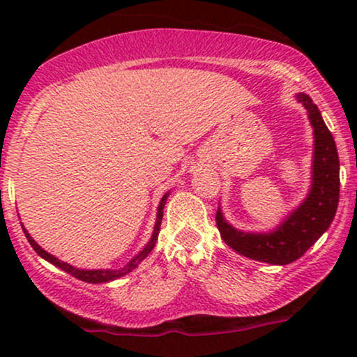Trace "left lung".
Listing matches in <instances>:
<instances>
[{"instance_id":"left-lung-1","label":"left lung","mask_w":357,"mask_h":357,"mask_svg":"<svg viewBox=\"0 0 357 357\" xmlns=\"http://www.w3.org/2000/svg\"><path fill=\"white\" fill-rule=\"evenodd\" d=\"M297 102L307 109L314 129L312 184L301 206L268 233L241 231L225 220L218 208L216 225L221 238L240 255L272 265H287L301 258L331 227L339 203V155L333 134L305 93H297Z\"/></svg>"}]
</instances>
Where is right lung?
<instances>
[{"mask_svg":"<svg viewBox=\"0 0 357 357\" xmlns=\"http://www.w3.org/2000/svg\"><path fill=\"white\" fill-rule=\"evenodd\" d=\"M167 196H169V192H166V195L162 196V198H161V202H159V206H158V216H155L154 231H153V236H151V240L147 241L146 247L142 248L141 252H139L137 255L134 257L132 260L129 261V264L124 265V267L119 268V270H110V268H100V270H84V268H77V267H73V265L67 264V261H61V260H59V258H56V257H53V255H50V253H48V252H45V250H43L42 247H40V245L36 243V241H35L33 238H31L30 233H28L26 230H24V227H23V233H24V236H26V240L30 241V245H31V247H33L35 252L38 253V255L42 257V258H45V260H47V261H50V264L55 265V267L61 268V270H63V272L70 273V275H73L75 278H79V280L89 282V284H104V282L116 280V278H121V277L127 275V273H129V272H132V270L136 268L137 265L141 264V261L144 260V258H146L147 255H149L151 250L154 248L155 241H158L159 228H161V221H162V210H165V204H166Z\"/></svg>","mask_w":357,"mask_h":357,"instance_id":"add662e5","label":"right lung"}]
</instances>
